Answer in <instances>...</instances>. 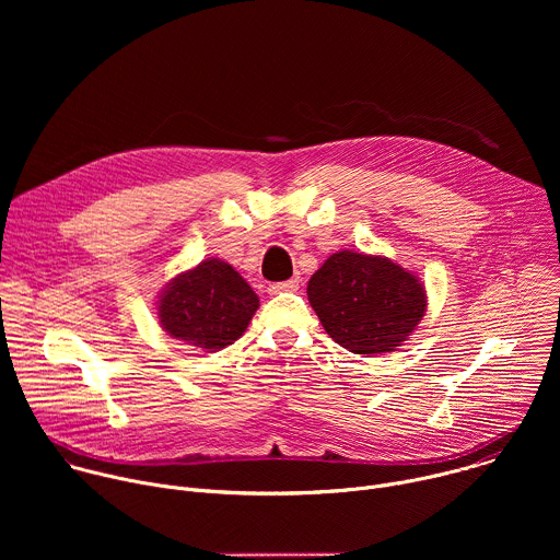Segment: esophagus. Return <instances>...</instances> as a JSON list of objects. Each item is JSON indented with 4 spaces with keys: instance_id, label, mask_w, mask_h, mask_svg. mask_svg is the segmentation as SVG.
<instances>
[{
    "instance_id": "34e87169",
    "label": "esophagus",
    "mask_w": 560,
    "mask_h": 560,
    "mask_svg": "<svg viewBox=\"0 0 560 560\" xmlns=\"http://www.w3.org/2000/svg\"><path fill=\"white\" fill-rule=\"evenodd\" d=\"M294 290H299V279H288V281H281V283H270V285H268V292H270V294L294 292Z\"/></svg>"
}]
</instances>
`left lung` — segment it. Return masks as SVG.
Instances as JSON below:
<instances>
[{"mask_svg": "<svg viewBox=\"0 0 560 560\" xmlns=\"http://www.w3.org/2000/svg\"><path fill=\"white\" fill-rule=\"evenodd\" d=\"M326 332L354 354L394 352L425 314V288L387 257L335 253L307 281Z\"/></svg>", "mask_w": 560, "mask_h": 560, "instance_id": "left-lung-1", "label": "left lung"}]
</instances>
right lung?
<instances>
[{
    "instance_id": "1",
    "label": "right lung",
    "mask_w": 560,
    "mask_h": 560,
    "mask_svg": "<svg viewBox=\"0 0 560 560\" xmlns=\"http://www.w3.org/2000/svg\"><path fill=\"white\" fill-rule=\"evenodd\" d=\"M259 296L230 264L206 259L182 272L159 296V324L186 346L217 352L242 337Z\"/></svg>"
}]
</instances>
